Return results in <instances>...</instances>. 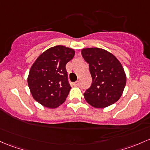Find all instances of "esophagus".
Instances as JSON below:
<instances>
[{
	"mask_svg": "<svg viewBox=\"0 0 150 150\" xmlns=\"http://www.w3.org/2000/svg\"><path fill=\"white\" fill-rule=\"evenodd\" d=\"M74 85H75V86H78V85H80V81H79V80H78V81H77V82L74 83Z\"/></svg>",
	"mask_w": 150,
	"mask_h": 150,
	"instance_id": "obj_1",
	"label": "esophagus"
}]
</instances>
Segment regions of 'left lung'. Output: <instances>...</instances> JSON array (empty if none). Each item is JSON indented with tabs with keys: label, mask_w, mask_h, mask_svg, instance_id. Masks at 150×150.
Instances as JSON below:
<instances>
[{
	"label": "left lung",
	"mask_w": 150,
	"mask_h": 150,
	"mask_svg": "<svg viewBox=\"0 0 150 150\" xmlns=\"http://www.w3.org/2000/svg\"><path fill=\"white\" fill-rule=\"evenodd\" d=\"M84 60L89 64L93 78L84 97L90 105L103 108L114 104L120 98L126 85V75L117 57L98 47L82 50Z\"/></svg>",
	"instance_id": "8db88e82"
}]
</instances>
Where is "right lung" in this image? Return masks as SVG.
<instances>
[{
    "mask_svg": "<svg viewBox=\"0 0 150 150\" xmlns=\"http://www.w3.org/2000/svg\"><path fill=\"white\" fill-rule=\"evenodd\" d=\"M74 55L73 49L57 45L42 52L33 64L28 84L38 103L55 108L65 102L71 89L65 65Z\"/></svg>",
    "mask_w": 150,
    "mask_h": 150,
    "instance_id": "obj_1",
    "label": "right lung"
}]
</instances>
